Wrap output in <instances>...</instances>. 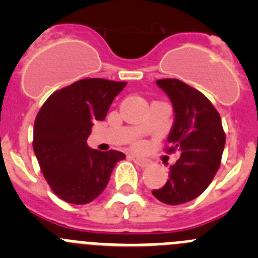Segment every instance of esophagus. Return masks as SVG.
I'll use <instances>...</instances> for the list:
<instances>
[{"mask_svg":"<svg viewBox=\"0 0 258 258\" xmlns=\"http://www.w3.org/2000/svg\"><path fill=\"white\" fill-rule=\"evenodd\" d=\"M129 157H131L132 160H133L137 165L141 166V168H145V166L149 165V160H146V159H142V157L137 156V155H129Z\"/></svg>","mask_w":258,"mask_h":258,"instance_id":"esophagus-1","label":"esophagus"}]
</instances>
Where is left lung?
Returning <instances> with one entry per match:
<instances>
[{"instance_id": "1", "label": "left lung", "mask_w": 258, "mask_h": 258, "mask_svg": "<svg viewBox=\"0 0 258 258\" xmlns=\"http://www.w3.org/2000/svg\"><path fill=\"white\" fill-rule=\"evenodd\" d=\"M156 84L170 98L175 115L165 151H179L181 157L170 165L165 186L152 195L164 204L178 206L199 197L213 181L226 137L220 113L203 93L177 79Z\"/></svg>"}]
</instances>
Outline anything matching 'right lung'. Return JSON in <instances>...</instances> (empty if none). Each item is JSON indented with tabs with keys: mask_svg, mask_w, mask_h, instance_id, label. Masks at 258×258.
I'll return each instance as SVG.
<instances>
[{
	"mask_svg": "<svg viewBox=\"0 0 258 258\" xmlns=\"http://www.w3.org/2000/svg\"><path fill=\"white\" fill-rule=\"evenodd\" d=\"M126 83L84 79L52 93L38 111L33 151L41 172L56 197L71 204H88L106 188L116 163L125 155L89 149L93 122L104 120Z\"/></svg>",
	"mask_w": 258,
	"mask_h": 258,
	"instance_id": "right-lung-1",
	"label": "right lung"
}]
</instances>
